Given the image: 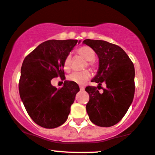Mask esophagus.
<instances>
[{
  "label": "esophagus",
  "instance_id": "1",
  "mask_svg": "<svg viewBox=\"0 0 155 155\" xmlns=\"http://www.w3.org/2000/svg\"><path fill=\"white\" fill-rule=\"evenodd\" d=\"M79 88H80V91H84V87H82V86H80V87H79Z\"/></svg>",
  "mask_w": 155,
  "mask_h": 155
}]
</instances>
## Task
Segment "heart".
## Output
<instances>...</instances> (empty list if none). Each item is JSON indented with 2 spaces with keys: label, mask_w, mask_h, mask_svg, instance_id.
I'll list each match as a JSON object with an SVG mask.
<instances>
[{
  "label": "heart",
  "mask_w": 155,
  "mask_h": 155,
  "mask_svg": "<svg viewBox=\"0 0 155 155\" xmlns=\"http://www.w3.org/2000/svg\"><path fill=\"white\" fill-rule=\"evenodd\" d=\"M76 53L79 56L82 57L83 58L87 60V66L91 68H94V64L92 62V60L95 57V52L92 48L88 46H82L77 49ZM71 62H72V56H71V54H68L64 58V61H63V68H64V71H70L71 67ZM91 75L89 71L85 70V71H81V72H74L71 73L68 76V79L71 82L82 85L91 79Z\"/></svg>",
  "instance_id": "1"
}]
</instances>
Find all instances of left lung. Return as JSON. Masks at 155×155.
I'll return each instance as SVG.
<instances>
[{"instance_id":"obj_1","label":"left lung","mask_w":155,"mask_h":155,"mask_svg":"<svg viewBox=\"0 0 155 155\" xmlns=\"http://www.w3.org/2000/svg\"><path fill=\"white\" fill-rule=\"evenodd\" d=\"M83 43L95 51L99 59L97 76L92 79L99 86L105 83L102 93L87 86L86 110L91 121L101 127L118 123L128 111L134 96V67L126 53L118 45L102 40L85 39ZM99 88V87H98Z\"/></svg>"}]
</instances>
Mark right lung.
<instances>
[{"label":"right lung","instance_id":"1","mask_svg":"<svg viewBox=\"0 0 155 155\" xmlns=\"http://www.w3.org/2000/svg\"><path fill=\"white\" fill-rule=\"evenodd\" d=\"M78 40H48L39 45L24 58L18 89L26 110L36 124L46 128L60 126L68 119L76 94V83L65 81L57 89L51 79H64L63 61Z\"/></svg>","mask_w":155,"mask_h":155}]
</instances>
